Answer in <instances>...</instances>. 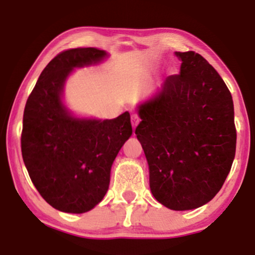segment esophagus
Segmentation results:
<instances>
[{"label":"esophagus","mask_w":255,"mask_h":255,"mask_svg":"<svg viewBox=\"0 0 255 255\" xmlns=\"http://www.w3.org/2000/svg\"><path fill=\"white\" fill-rule=\"evenodd\" d=\"M132 126H133V128H135L136 126H138V123H139V121H140V119H139L138 117V115H136L135 113H133L132 114Z\"/></svg>","instance_id":"obj_1"}]
</instances>
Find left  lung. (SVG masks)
<instances>
[{
	"instance_id": "1",
	"label": "left lung",
	"mask_w": 255,
	"mask_h": 255,
	"mask_svg": "<svg viewBox=\"0 0 255 255\" xmlns=\"http://www.w3.org/2000/svg\"><path fill=\"white\" fill-rule=\"evenodd\" d=\"M180 74L139 106L135 134L146 156L153 197L173 211L206 205L222 189L236 152L234 102L198 53L177 52Z\"/></svg>"
}]
</instances>
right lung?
<instances>
[{
    "label": "right lung",
    "mask_w": 255,
    "mask_h": 255,
    "mask_svg": "<svg viewBox=\"0 0 255 255\" xmlns=\"http://www.w3.org/2000/svg\"><path fill=\"white\" fill-rule=\"evenodd\" d=\"M106 55L97 48L60 52L38 77L24 109L21 155L30 179L53 208L85 213L104 198L114 159L132 135L129 113L114 120H78L61 104L72 69Z\"/></svg>",
    "instance_id": "add662e5"
}]
</instances>
